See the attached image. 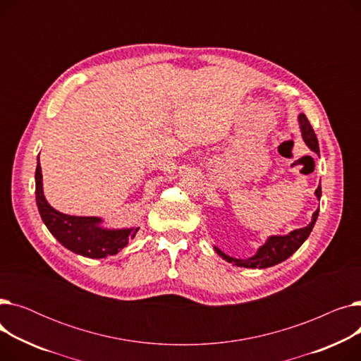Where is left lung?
I'll return each instance as SVG.
<instances>
[{"label": "left lung", "instance_id": "8db88e82", "mask_svg": "<svg viewBox=\"0 0 361 361\" xmlns=\"http://www.w3.org/2000/svg\"><path fill=\"white\" fill-rule=\"evenodd\" d=\"M298 123H300V128H301V136L305 139L306 145L319 154V143H317V137L314 135V130L310 126L307 117L305 114H300L298 116ZM316 197L320 199L322 196V188L320 185L316 188L314 192ZM319 215V207L316 209V212L312 216V222L305 226V228L300 230H294L287 235H272L267 240L262 247H259L257 253L249 259H234L228 255H225L224 252H221L218 247H214L215 252L225 259L226 262H230L235 267H241V268H259V269H264V268H271L274 264H278L281 262H283L286 259H288L294 252H297L300 249V245L307 240V237L310 235L314 222L317 219Z\"/></svg>", "mask_w": 361, "mask_h": 361}]
</instances>
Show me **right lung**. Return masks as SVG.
I'll use <instances>...</instances> for the list:
<instances>
[{
    "instance_id": "obj_1",
    "label": "right lung",
    "mask_w": 361,
    "mask_h": 361,
    "mask_svg": "<svg viewBox=\"0 0 361 361\" xmlns=\"http://www.w3.org/2000/svg\"><path fill=\"white\" fill-rule=\"evenodd\" d=\"M36 204L41 218L49 233L59 240L66 249L90 259H102L117 255L124 249L128 240L135 238L139 228L106 230L99 225L97 216H71L55 211L47 202L42 188V169L37 157L36 165Z\"/></svg>"
}]
</instances>
